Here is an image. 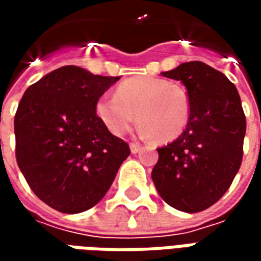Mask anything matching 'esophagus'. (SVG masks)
Listing matches in <instances>:
<instances>
[{
  "mask_svg": "<svg viewBox=\"0 0 261 261\" xmlns=\"http://www.w3.org/2000/svg\"><path fill=\"white\" fill-rule=\"evenodd\" d=\"M141 145L140 144H137V142H131L130 144V149H131V153H137L141 151Z\"/></svg>",
  "mask_w": 261,
  "mask_h": 261,
  "instance_id": "34e87169",
  "label": "esophagus"
}]
</instances>
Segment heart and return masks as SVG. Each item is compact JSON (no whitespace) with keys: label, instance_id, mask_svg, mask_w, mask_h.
I'll return each mask as SVG.
<instances>
[{"label":"heart","instance_id":"obj_1","mask_svg":"<svg viewBox=\"0 0 261 261\" xmlns=\"http://www.w3.org/2000/svg\"><path fill=\"white\" fill-rule=\"evenodd\" d=\"M95 112L114 136L125 134L138 119L142 137L169 142L186 130L190 97L179 84L156 76H134L123 81L116 93H103Z\"/></svg>","mask_w":261,"mask_h":261}]
</instances>
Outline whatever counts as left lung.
<instances>
[{"label":"left lung","mask_w":261,"mask_h":261,"mask_svg":"<svg viewBox=\"0 0 261 261\" xmlns=\"http://www.w3.org/2000/svg\"><path fill=\"white\" fill-rule=\"evenodd\" d=\"M180 81L190 97V120L179 138L158 148L153 185L170 207L200 213L224 196L241 168L246 117L236 86L201 61L162 72Z\"/></svg>","instance_id":"obj_1"}]
</instances>
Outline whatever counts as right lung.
<instances>
[{
    "mask_svg": "<svg viewBox=\"0 0 261 261\" xmlns=\"http://www.w3.org/2000/svg\"><path fill=\"white\" fill-rule=\"evenodd\" d=\"M119 80L65 65L20 99L14 121L16 162L33 193L60 213L97 204L130 155L128 144L95 112L97 99Z\"/></svg>",
    "mask_w": 261,
    "mask_h": 261,
    "instance_id": "add662e5",
    "label": "right lung"
}]
</instances>
